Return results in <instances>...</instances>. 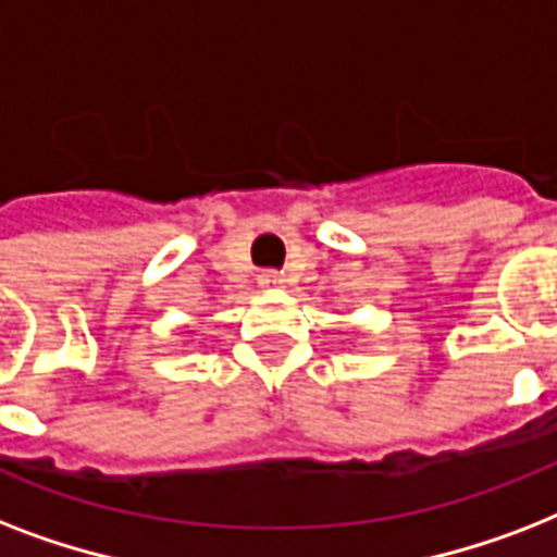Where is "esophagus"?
<instances>
[{
	"mask_svg": "<svg viewBox=\"0 0 557 557\" xmlns=\"http://www.w3.org/2000/svg\"><path fill=\"white\" fill-rule=\"evenodd\" d=\"M260 286L262 288H274V286H280V283H283V274H280V271H274V269H269V271H260Z\"/></svg>",
	"mask_w": 557,
	"mask_h": 557,
	"instance_id": "1",
	"label": "esophagus"
}]
</instances>
